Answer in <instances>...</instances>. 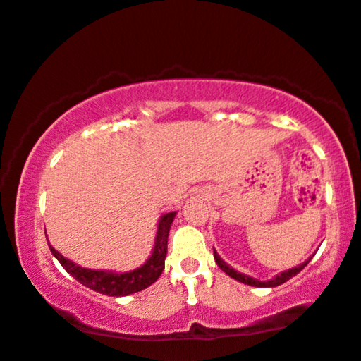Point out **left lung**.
<instances>
[{
  "label": "left lung",
  "instance_id": "1",
  "mask_svg": "<svg viewBox=\"0 0 361 361\" xmlns=\"http://www.w3.org/2000/svg\"><path fill=\"white\" fill-rule=\"evenodd\" d=\"M213 252H214V261H216V264H218V266H219L221 271L228 274L229 277H233V279H236V281L243 282V284H246V286H252V287H277V286L284 284V282L289 281L290 277L297 276V274H299V272L302 271V269H304V267L307 266V264L310 262V259L315 256V254H312V256H310L309 259H307V261H304L302 264H299V266H295V267H292V269H287V271L281 272V274H277L276 277L269 279V281H259V279H254V277H251V276H246V274L239 272V271H236V269L231 267L229 264H226V262L223 261V259L219 257V254L216 252V249H214V247H213Z\"/></svg>",
  "mask_w": 361,
  "mask_h": 361
}]
</instances>
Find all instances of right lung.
<instances>
[{"label":"right lung","instance_id":"obj_1","mask_svg":"<svg viewBox=\"0 0 361 361\" xmlns=\"http://www.w3.org/2000/svg\"><path fill=\"white\" fill-rule=\"evenodd\" d=\"M176 211L163 214L160 221H158L157 236H155V246H153L152 256L142 264L140 267L133 269L128 272H115V271H102V269H87L79 266V264L72 262L71 259L62 256L59 251H56L51 246L49 249L61 266L66 269L67 274H71L75 281L80 284L89 287L95 292H100L104 295L110 297H125L135 294L147 289L157 279L161 276L163 269H165V257H166V244H168V233H170V226L175 219ZM47 238V236H46Z\"/></svg>","mask_w":361,"mask_h":361}]
</instances>
